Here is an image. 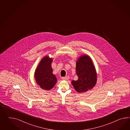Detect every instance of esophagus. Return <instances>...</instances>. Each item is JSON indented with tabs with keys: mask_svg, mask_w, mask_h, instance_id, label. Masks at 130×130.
Wrapping results in <instances>:
<instances>
[{
	"mask_svg": "<svg viewBox=\"0 0 130 130\" xmlns=\"http://www.w3.org/2000/svg\"><path fill=\"white\" fill-rule=\"evenodd\" d=\"M69 76H65V77H61V79H62V80H68V79H69Z\"/></svg>",
	"mask_w": 130,
	"mask_h": 130,
	"instance_id": "34e87169",
	"label": "esophagus"
}]
</instances>
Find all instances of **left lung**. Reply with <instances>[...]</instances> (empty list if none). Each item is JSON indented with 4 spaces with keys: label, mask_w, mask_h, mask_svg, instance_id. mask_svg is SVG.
<instances>
[{
    "label": "left lung",
    "mask_w": 130,
    "mask_h": 130,
    "mask_svg": "<svg viewBox=\"0 0 130 130\" xmlns=\"http://www.w3.org/2000/svg\"><path fill=\"white\" fill-rule=\"evenodd\" d=\"M76 81L71 83L75 89L78 92H86L92 88L97 81V75L92 60L88 55H82L77 60Z\"/></svg>",
    "instance_id": "left-lung-1"
}]
</instances>
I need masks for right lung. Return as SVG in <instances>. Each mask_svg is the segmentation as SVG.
I'll return each mask as SVG.
<instances>
[{
  "mask_svg": "<svg viewBox=\"0 0 130 130\" xmlns=\"http://www.w3.org/2000/svg\"><path fill=\"white\" fill-rule=\"evenodd\" d=\"M52 59L48 56L44 57L36 70L35 77L36 82L40 87L45 90L52 88L57 82L55 76L53 74L51 67Z\"/></svg>",
  "mask_w": 130,
  "mask_h": 130,
  "instance_id": "add662e5",
  "label": "right lung"
}]
</instances>
